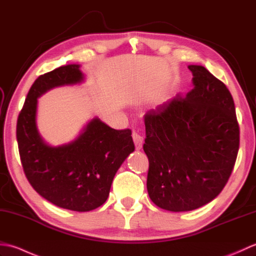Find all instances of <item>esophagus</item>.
<instances>
[{
  "mask_svg": "<svg viewBox=\"0 0 256 256\" xmlns=\"http://www.w3.org/2000/svg\"><path fill=\"white\" fill-rule=\"evenodd\" d=\"M132 138H133V140H134V144H135V148H136L138 150L142 148L143 146V136L140 135L138 131H133L132 133Z\"/></svg>",
  "mask_w": 256,
  "mask_h": 256,
  "instance_id": "34e87169",
  "label": "esophagus"
}]
</instances>
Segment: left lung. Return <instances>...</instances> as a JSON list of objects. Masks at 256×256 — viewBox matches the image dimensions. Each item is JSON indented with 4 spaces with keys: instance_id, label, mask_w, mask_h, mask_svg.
<instances>
[{
    "instance_id": "1",
    "label": "left lung",
    "mask_w": 256,
    "mask_h": 256,
    "mask_svg": "<svg viewBox=\"0 0 256 256\" xmlns=\"http://www.w3.org/2000/svg\"><path fill=\"white\" fill-rule=\"evenodd\" d=\"M194 89L145 114L148 192L162 209L190 211L218 196L234 167L240 128L226 84L190 64Z\"/></svg>"
}]
</instances>
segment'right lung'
<instances>
[{
  "mask_svg": "<svg viewBox=\"0 0 256 256\" xmlns=\"http://www.w3.org/2000/svg\"><path fill=\"white\" fill-rule=\"evenodd\" d=\"M80 64L42 74L32 84L18 118L16 138L27 180L42 198L72 211H90L106 202L113 178L134 152L131 130H114L94 118L72 142L47 144L36 125L37 99L57 86L81 84Z\"/></svg>",
  "mask_w": 256,
  "mask_h": 256,
  "instance_id": "right-lung-1",
  "label": "right lung"
}]
</instances>
